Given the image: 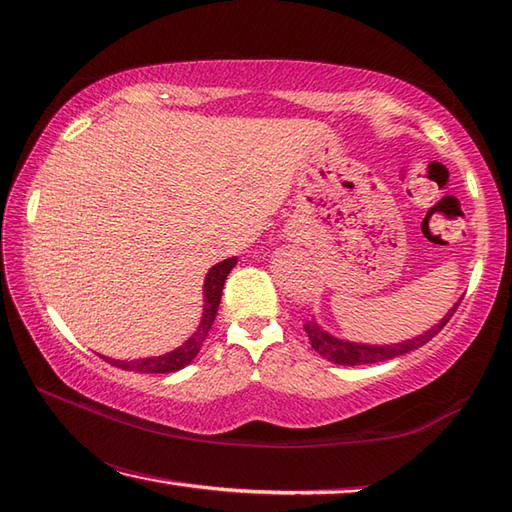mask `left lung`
Listing matches in <instances>:
<instances>
[{
	"instance_id": "left-lung-1",
	"label": "left lung",
	"mask_w": 512,
	"mask_h": 512,
	"mask_svg": "<svg viewBox=\"0 0 512 512\" xmlns=\"http://www.w3.org/2000/svg\"><path fill=\"white\" fill-rule=\"evenodd\" d=\"M462 301V299H460ZM454 303V307L438 320V323L434 327H430L427 331H423L421 336H414L410 340H401V342H395V344H364V342H351V340H344V338H338L334 334H329L327 329L320 327L316 323V318H312L310 323L303 325L305 327V334L307 338H310V344L312 349L323 355L325 360L334 362V364H340V366H360V364H375V362H384V360H392V358H399V355H406L414 349L423 347L425 342H430L438 331H441L447 323L449 318L454 316L456 307L460 305Z\"/></svg>"
}]
</instances>
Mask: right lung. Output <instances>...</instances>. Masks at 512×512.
<instances>
[{
	"mask_svg": "<svg viewBox=\"0 0 512 512\" xmlns=\"http://www.w3.org/2000/svg\"><path fill=\"white\" fill-rule=\"evenodd\" d=\"M235 264H237V257H229V259H222L220 264L209 268L205 283H202L200 323H198L194 334L189 336L181 344V347H176L174 351H168L163 355H154V358H141V360H113V358H106V355H100V358H104L106 362L117 366V368H124V371H137V373H176V371H181V368H185L196 358L200 347H202V342H205L213 320H216V314H218L224 281H227L229 272L235 268Z\"/></svg>",
	"mask_w": 512,
	"mask_h": 512,
	"instance_id": "1",
	"label": "right lung"
}]
</instances>
